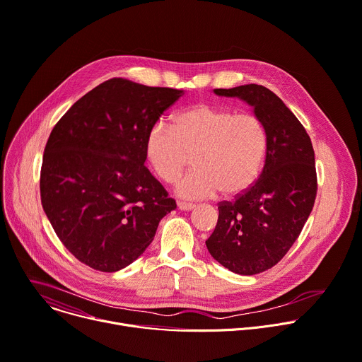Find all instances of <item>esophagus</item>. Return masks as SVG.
Here are the masks:
<instances>
[{
	"instance_id": "obj_1",
	"label": "esophagus",
	"mask_w": 362,
	"mask_h": 362,
	"mask_svg": "<svg viewBox=\"0 0 362 362\" xmlns=\"http://www.w3.org/2000/svg\"><path fill=\"white\" fill-rule=\"evenodd\" d=\"M177 208L180 211H192L194 208V205L189 204V202H177Z\"/></svg>"
}]
</instances>
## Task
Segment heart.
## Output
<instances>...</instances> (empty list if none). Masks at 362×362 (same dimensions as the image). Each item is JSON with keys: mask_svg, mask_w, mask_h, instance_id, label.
<instances>
[{"mask_svg": "<svg viewBox=\"0 0 362 362\" xmlns=\"http://www.w3.org/2000/svg\"><path fill=\"white\" fill-rule=\"evenodd\" d=\"M266 148V128L254 114L211 104L179 112L173 125L154 124L146 141L150 164L168 183L180 176L193 157L194 170L176 185L185 199L245 192L261 172Z\"/></svg>", "mask_w": 362, "mask_h": 362, "instance_id": "heart-1", "label": "heart"}]
</instances>
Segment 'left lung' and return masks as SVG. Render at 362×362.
Wrapping results in <instances>:
<instances>
[{"mask_svg":"<svg viewBox=\"0 0 362 362\" xmlns=\"http://www.w3.org/2000/svg\"><path fill=\"white\" fill-rule=\"evenodd\" d=\"M214 92L248 103L267 134L259 177L233 202L218 204V222L206 240L219 264L252 276L276 266L299 238L317 192L315 151L302 122L266 86L250 83Z\"/></svg>","mask_w":362,"mask_h":362,"instance_id":"8db88e82","label":"left lung"}]
</instances>
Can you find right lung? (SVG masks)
<instances>
[{
	"mask_svg": "<svg viewBox=\"0 0 362 362\" xmlns=\"http://www.w3.org/2000/svg\"><path fill=\"white\" fill-rule=\"evenodd\" d=\"M183 90L112 78L53 127L40 196L56 235L81 262L114 273L153 241L175 199L144 166L148 131Z\"/></svg>",
	"mask_w": 362,
	"mask_h": 362,
	"instance_id": "1",
	"label": "right lung"
}]
</instances>
